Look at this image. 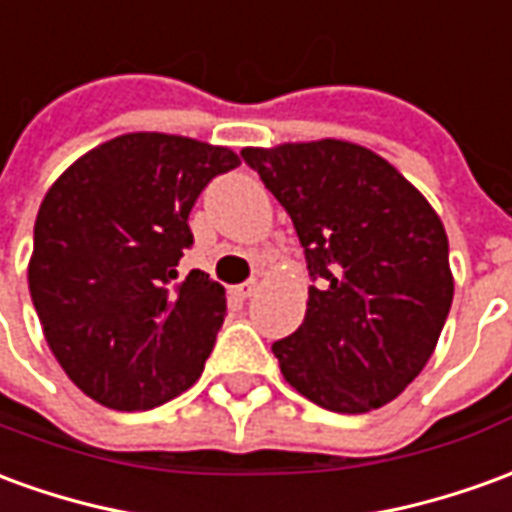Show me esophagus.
I'll return each mask as SVG.
<instances>
[{
	"mask_svg": "<svg viewBox=\"0 0 512 512\" xmlns=\"http://www.w3.org/2000/svg\"><path fill=\"white\" fill-rule=\"evenodd\" d=\"M256 289H259V281H248V284L234 286L231 292H234V295L242 297V300H245V297H253V295H256Z\"/></svg>",
	"mask_w": 512,
	"mask_h": 512,
	"instance_id": "obj_1",
	"label": "esophagus"
}]
</instances>
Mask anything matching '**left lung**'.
I'll return each instance as SVG.
<instances>
[{
	"label": "left lung",
	"instance_id": "1",
	"mask_svg": "<svg viewBox=\"0 0 512 512\" xmlns=\"http://www.w3.org/2000/svg\"><path fill=\"white\" fill-rule=\"evenodd\" d=\"M306 250V320L273 344L306 400L366 413L408 389L444 331L455 278L441 217L391 162L347 140L242 148Z\"/></svg>",
	"mask_w": 512,
	"mask_h": 512
}]
</instances>
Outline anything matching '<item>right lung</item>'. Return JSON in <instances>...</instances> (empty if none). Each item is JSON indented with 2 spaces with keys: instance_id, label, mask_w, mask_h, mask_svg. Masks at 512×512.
<instances>
[{
  "instance_id": "1",
  "label": "right lung",
  "mask_w": 512,
  "mask_h": 512,
  "mask_svg": "<svg viewBox=\"0 0 512 512\" xmlns=\"http://www.w3.org/2000/svg\"><path fill=\"white\" fill-rule=\"evenodd\" d=\"M226 146L132 132L76 159L35 217L30 295L49 350L90 400L148 411L201 378L226 317V289L201 270L179 278L190 209Z\"/></svg>"
}]
</instances>
